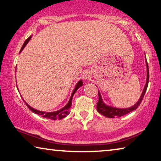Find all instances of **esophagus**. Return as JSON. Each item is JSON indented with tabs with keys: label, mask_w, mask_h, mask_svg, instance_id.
<instances>
[{
	"label": "esophagus",
	"mask_w": 161,
	"mask_h": 161,
	"mask_svg": "<svg viewBox=\"0 0 161 161\" xmlns=\"http://www.w3.org/2000/svg\"><path fill=\"white\" fill-rule=\"evenodd\" d=\"M91 73L88 70H86L83 73V78L85 80H89L91 78Z\"/></svg>",
	"instance_id": "34e87169"
}]
</instances>
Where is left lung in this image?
Here are the masks:
<instances>
[{"instance_id":"left-lung-1","label":"left lung","mask_w":161,"mask_h":161,"mask_svg":"<svg viewBox=\"0 0 161 161\" xmlns=\"http://www.w3.org/2000/svg\"><path fill=\"white\" fill-rule=\"evenodd\" d=\"M146 66H147V80H146V84H145L144 90L142 91V95H141L140 99L135 104L132 106L130 108H114L112 107V106H108L107 105L104 104V103L103 102L102 98H101V94L99 91H98V101L97 103V106H96V108H97V111L98 113H100L101 114L105 116L106 117L108 118H115V117H119L124 116L127 114L130 113L132 111L135 110L138 106H140V103L142 102L143 99V97H144L145 93L146 92L147 86H148V82H149V69H148V65L147 62L146 61Z\"/></svg>"}]
</instances>
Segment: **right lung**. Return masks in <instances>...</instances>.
I'll list each match as a JSON object with an SVG mask.
<instances>
[{"instance_id": "obj_1", "label": "right lung", "mask_w": 161, "mask_h": 161, "mask_svg": "<svg viewBox=\"0 0 161 161\" xmlns=\"http://www.w3.org/2000/svg\"><path fill=\"white\" fill-rule=\"evenodd\" d=\"M31 36H29L28 39H26V41L24 42V43L23 44V46H22V47L20 50V53L23 50V49L25 47V46L26 45V44L29 42V41L30 40ZM83 86V81L82 80H79L78 83H77V85H76L75 89H74L73 92L72 93V96H71V97L70 98V100H69L68 104H67L65 107H63V108H61V109L58 110V111H56V112H41V111H38L36 109H34L32 107H31L30 106L27 104V103L25 102V103L26 104V106H28V108L30 109L32 112L38 115H40L42 116V117L44 118H47V119H52V120H56V119H63L64 117H65L67 115H68L69 114H70V106L71 104H72V98H73V96L74 95V93L76 92V91L78 90V89L80 87V86Z\"/></svg>"}]
</instances>
